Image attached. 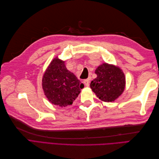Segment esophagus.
I'll return each mask as SVG.
<instances>
[{
    "mask_svg": "<svg viewBox=\"0 0 159 159\" xmlns=\"http://www.w3.org/2000/svg\"><path fill=\"white\" fill-rule=\"evenodd\" d=\"M84 84L85 86H87V87H88V86L89 85V80H85L84 81Z\"/></svg>",
    "mask_w": 159,
    "mask_h": 159,
    "instance_id": "obj_1",
    "label": "esophagus"
}]
</instances>
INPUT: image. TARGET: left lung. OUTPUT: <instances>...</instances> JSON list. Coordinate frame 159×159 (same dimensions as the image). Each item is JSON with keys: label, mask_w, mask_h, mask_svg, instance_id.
I'll list each match as a JSON object with an SVG mask.
<instances>
[{"label": "left lung", "mask_w": 159, "mask_h": 159, "mask_svg": "<svg viewBox=\"0 0 159 159\" xmlns=\"http://www.w3.org/2000/svg\"><path fill=\"white\" fill-rule=\"evenodd\" d=\"M97 78L91 81L90 88L103 102H112L122 94L125 87V76L119 67L104 63L98 67Z\"/></svg>", "instance_id": "left-lung-1"}]
</instances>
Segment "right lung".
I'll return each instance as SVG.
<instances>
[{"mask_svg": "<svg viewBox=\"0 0 159 159\" xmlns=\"http://www.w3.org/2000/svg\"><path fill=\"white\" fill-rule=\"evenodd\" d=\"M84 85L67 70L65 61L56 57L48 67L42 78V88L52 104L66 107L73 103Z\"/></svg>", "mask_w": 159, "mask_h": 159, "instance_id": "right-lung-1", "label": "right lung"}]
</instances>
